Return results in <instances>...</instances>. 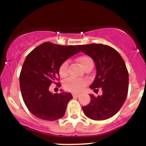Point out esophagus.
<instances>
[{"label":"esophagus","mask_w":146,"mask_h":146,"mask_svg":"<svg viewBox=\"0 0 146 146\" xmlns=\"http://www.w3.org/2000/svg\"><path fill=\"white\" fill-rule=\"evenodd\" d=\"M72 95H73V98H78V97H79L80 94H78V93H73Z\"/></svg>","instance_id":"esophagus-1"}]
</instances>
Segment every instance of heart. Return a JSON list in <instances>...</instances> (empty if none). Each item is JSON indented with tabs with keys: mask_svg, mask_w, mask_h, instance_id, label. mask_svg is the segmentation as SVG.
<instances>
[{
	"mask_svg": "<svg viewBox=\"0 0 146 146\" xmlns=\"http://www.w3.org/2000/svg\"><path fill=\"white\" fill-rule=\"evenodd\" d=\"M78 63L83 69H85L88 65H93V60L89 56L84 55L77 59ZM68 62L65 61L60 65L59 68V74L61 77H65L68 74ZM87 85V81L85 79H74V78H68L63 83V87L65 90L73 92H81L84 88Z\"/></svg>",
	"mask_w": 146,
	"mask_h": 146,
	"instance_id": "1",
	"label": "heart"
}]
</instances>
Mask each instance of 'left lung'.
Segmentation results:
<instances>
[{"label":"left lung","instance_id":"left-lung-1","mask_svg":"<svg viewBox=\"0 0 146 146\" xmlns=\"http://www.w3.org/2000/svg\"><path fill=\"white\" fill-rule=\"evenodd\" d=\"M78 47L95 63L97 74L90 88L102 89L101 96L90 94L91 101L83 106V111L93 120L110 119L120 110L128 94L129 74L125 62L117 51L108 45L91 44Z\"/></svg>","mask_w":146,"mask_h":146}]
</instances>
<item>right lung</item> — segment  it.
I'll return each mask as SVG.
<instances>
[{
    "mask_svg": "<svg viewBox=\"0 0 146 146\" xmlns=\"http://www.w3.org/2000/svg\"><path fill=\"white\" fill-rule=\"evenodd\" d=\"M78 46H61L45 42L28 54L20 75L19 85L25 104L30 112L40 119L55 121L65 115L70 93L52 94L49 86H58L59 68L63 62L78 53Z\"/></svg>",
    "mask_w": 146,
    "mask_h": 146,
    "instance_id": "add662e5",
    "label": "right lung"
}]
</instances>
